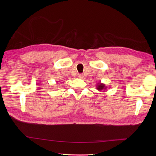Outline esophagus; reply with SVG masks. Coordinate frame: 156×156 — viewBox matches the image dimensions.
<instances>
[{
  "label": "esophagus",
  "mask_w": 156,
  "mask_h": 156,
  "mask_svg": "<svg viewBox=\"0 0 156 156\" xmlns=\"http://www.w3.org/2000/svg\"><path fill=\"white\" fill-rule=\"evenodd\" d=\"M83 77H84V76L82 75V74H79L78 75V78H81L82 79V78H83Z\"/></svg>",
  "instance_id": "obj_1"
}]
</instances>
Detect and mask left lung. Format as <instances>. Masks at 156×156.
Wrapping results in <instances>:
<instances>
[{
	"mask_svg": "<svg viewBox=\"0 0 156 156\" xmlns=\"http://www.w3.org/2000/svg\"><path fill=\"white\" fill-rule=\"evenodd\" d=\"M107 86L103 83H101V82H98L97 84V89L99 91L102 90V92H105L107 91Z\"/></svg>",
	"mask_w": 156,
	"mask_h": 156,
	"instance_id": "obj_1",
	"label": "left lung"
}]
</instances>
